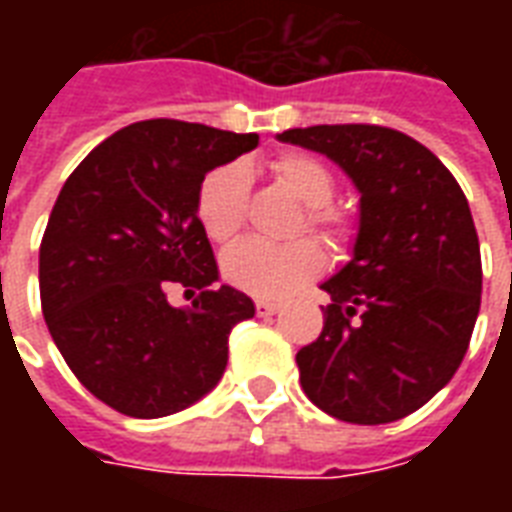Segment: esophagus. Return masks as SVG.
<instances>
[{"instance_id": "34e87169", "label": "esophagus", "mask_w": 512, "mask_h": 512, "mask_svg": "<svg viewBox=\"0 0 512 512\" xmlns=\"http://www.w3.org/2000/svg\"><path fill=\"white\" fill-rule=\"evenodd\" d=\"M279 310L277 301H268V299H257L255 301V312L260 318H268V315H274Z\"/></svg>"}]
</instances>
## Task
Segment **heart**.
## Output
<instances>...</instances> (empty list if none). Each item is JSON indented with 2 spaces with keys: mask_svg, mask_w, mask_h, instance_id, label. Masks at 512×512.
<instances>
[{
  "mask_svg": "<svg viewBox=\"0 0 512 512\" xmlns=\"http://www.w3.org/2000/svg\"><path fill=\"white\" fill-rule=\"evenodd\" d=\"M274 178L304 202V222L310 233H318L329 246L343 252L354 244V222L332 200L337 194V178L321 158L310 153H282L271 161ZM249 211V172L244 164H222L211 169L197 191V219L205 235L216 244H227L241 233ZM323 249L312 238H299L290 244H271L260 238H246L222 257V274L233 288L282 299L304 282L323 271Z\"/></svg>",
  "mask_w": 512,
  "mask_h": 512,
  "instance_id": "heart-1",
  "label": "heart"
}]
</instances>
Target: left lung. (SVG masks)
Returning a JSON list of instances; mask_svg holds the SVG:
<instances>
[{"label":"left lung","mask_w":512,"mask_h":512,"mask_svg":"<svg viewBox=\"0 0 512 512\" xmlns=\"http://www.w3.org/2000/svg\"><path fill=\"white\" fill-rule=\"evenodd\" d=\"M282 142L337 161L362 191L354 260L323 282L318 340L296 354L326 414L384 425L428 403L461 367L483 263L466 194L428 147L367 123L290 128Z\"/></svg>","instance_id":"left-lung-1"}]
</instances>
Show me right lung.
<instances>
[{"mask_svg":"<svg viewBox=\"0 0 512 512\" xmlns=\"http://www.w3.org/2000/svg\"><path fill=\"white\" fill-rule=\"evenodd\" d=\"M257 145L183 120H142L90 150L40 241V307L71 373L101 403L156 419L219 384L235 323L255 304L219 277L197 219L202 178ZM172 287L198 290L191 311Z\"/></svg>","mask_w":512,"mask_h":512,"instance_id":"1","label":"right lung"}]
</instances>
